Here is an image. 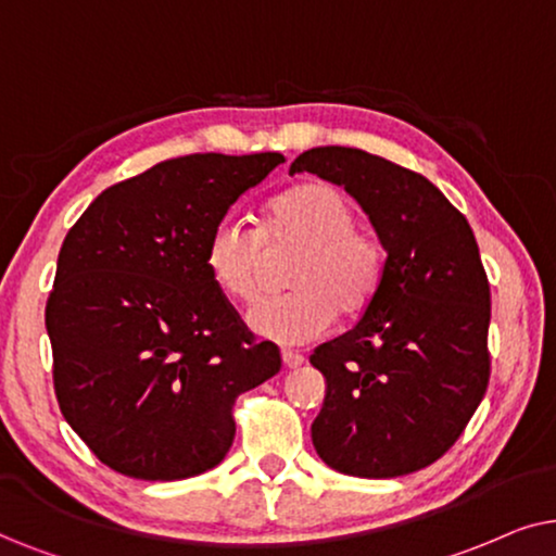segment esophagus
I'll use <instances>...</instances> for the list:
<instances>
[{
  "instance_id": "34e87169",
  "label": "esophagus",
  "mask_w": 556,
  "mask_h": 556,
  "mask_svg": "<svg viewBox=\"0 0 556 556\" xmlns=\"http://www.w3.org/2000/svg\"><path fill=\"white\" fill-rule=\"evenodd\" d=\"M282 364L287 368H300L302 364H305V358H302V355L294 353V351H282Z\"/></svg>"
}]
</instances>
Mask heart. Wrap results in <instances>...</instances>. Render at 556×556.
<instances>
[{
	"label": "heart",
	"instance_id": "1",
	"mask_svg": "<svg viewBox=\"0 0 556 556\" xmlns=\"http://www.w3.org/2000/svg\"><path fill=\"white\" fill-rule=\"evenodd\" d=\"M290 269L294 290L249 309L258 338L305 345L323 338L338 317L371 305L383 279V249L371 231L355 226L348 198L328 182H305L274 198L262 226L218 220L205 243V266L220 292L254 302L266 285L271 254L298 251Z\"/></svg>",
	"mask_w": 556,
	"mask_h": 556
}]
</instances>
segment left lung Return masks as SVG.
Here are the masks:
<instances>
[{"label": "left lung", "instance_id": "left-lung-1", "mask_svg": "<svg viewBox=\"0 0 556 556\" xmlns=\"http://www.w3.org/2000/svg\"><path fill=\"white\" fill-rule=\"evenodd\" d=\"M358 201L387 249L364 317L317 345L325 376L313 445L328 468L399 478L460 438L491 376V287L472 228L427 177L353 147H315L290 165Z\"/></svg>", "mask_w": 556, "mask_h": 556}]
</instances>
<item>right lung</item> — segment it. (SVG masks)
Returning a JSON list of instances; mask_svg holds the SVG:
<instances>
[{"label": "right lung", "instance_id": "1", "mask_svg": "<svg viewBox=\"0 0 556 556\" xmlns=\"http://www.w3.org/2000/svg\"><path fill=\"white\" fill-rule=\"evenodd\" d=\"M279 152L188 154L111 185L58 254L46 307L53 381L73 432L111 470L182 480L231 447V406L282 368L205 266V243Z\"/></svg>", "mask_w": 556, "mask_h": 556}]
</instances>
